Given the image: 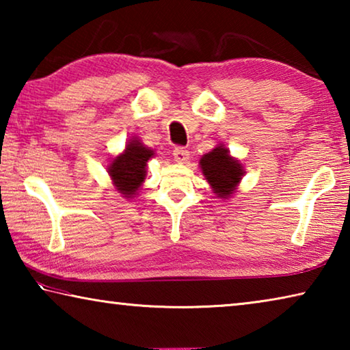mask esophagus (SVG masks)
I'll return each instance as SVG.
<instances>
[{
  "mask_svg": "<svg viewBox=\"0 0 350 350\" xmlns=\"http://www.w3.org/2000/svg\"><path fill=\"white\" fill-rule=\"evenodd\" d=\"M173 156H174V161L179 162V163H185L188 159H189V151L187 148L183 146H176L174 151H173Z\"/></svg>",
  "mask_w": 350,
  "mask_h": 350,
  "instance_id": "1",
  "label": "esophagus"
}]
</instances>
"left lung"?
<instances>
[{
    "label": "left lung",
    "mask_w": 350,
    "mask_h": 350,
    "mask_svg": "<svg viewBox=\"0 0 350 350\" xmlns=\"http://www.w3.org/2000/svg\"><path fill=\"white\" fill-rule=\"evenodd\" d=\"M200 168L219 198H228L244 173L241 163L230 157L228 150L224 146H217L211 152L205 154L200 159Z\"/></svg>",
    "instance_id": "8db88e82"
}]
</instances>
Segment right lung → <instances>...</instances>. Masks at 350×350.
<instances>
[{
  "label": "right lung",
  "instance_id": "right-lung-1",
  "mask_svg": "<svg viewBox=\"0 0 350 350\" xmlns=\"http://www.w3.org/2000/svg\"><path fill=\"white\" fill-rule=\"evenodd\" d=\"M154 156L139 140H131L125 148V152L117 156L109 165V174L114 185L123 198H133L140 188L146 176V162Z\"/></svg>",
  "mask_w": 350,
  "mask_h": 350
}]
</instances>
